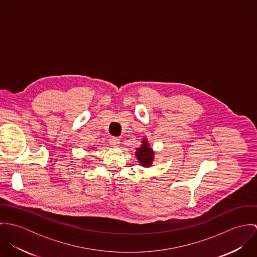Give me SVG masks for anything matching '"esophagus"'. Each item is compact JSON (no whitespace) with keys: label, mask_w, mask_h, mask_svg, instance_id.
<instances>
[{"label":"esophagus","mask_w":257,"mask_h":257,"mask_svg":"<svg viewBox=\"0 0 257 257\" xmlns=\"http://www.w3.org/2000/svg\"><path fill=\"white\" fill-rule=\"evenodd\" d=\"M110 144L111 147H118L119 146V140L115 137H111L110 139Z\"/></svg>","instance_id":"1"}]
</instances>
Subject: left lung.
<instances>
[{
  "label": "left lung",
  "mask_w": 257,
  "mask_h": 257,
  "mask_svg": "<svg viewBox=\"0 0 257 257\" xmlns=\"http://www.w3.org/2000/svg\"><path fill=\"white\" fill-rule=\"evenodd\" d=\"M136 155L142 165L147 166V167L151 165V162L153 159V152H152L151 148L148 147V144H147L146 141H144V144L142 147L137 149Z\"/></svg>",
  "instance_id": "8db88e82"
}]
</instances>
